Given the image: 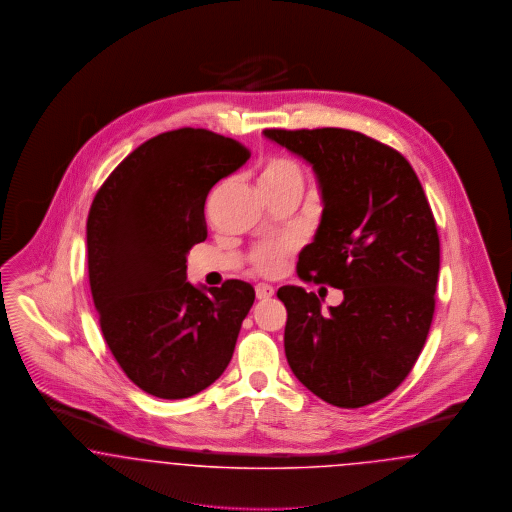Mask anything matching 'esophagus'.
Segmentation results:
<instances>
[{
  "label": "esophagus",
  "mask_w": 512,
  "mask_h": 512,
  "mask_svg": "<svg viewBox=\"0 0 512 512\" xmlns=\"http://www.w3.org/2000/svg\"><path fill=\"white\" fill-rule=\"evenodd\" d=\"M255 293H257V299H268V297L274 295V288L268 286V284H259V286L255 288Z\"/></svg>",
  "instance_id": "34e87169"
}]
</instances>
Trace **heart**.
<instances>
[{
	"instance_id": "obj_1",
	"label": "heart",
	"mask_w": 512,
	"mask_h": 512,
	"mask_svg": "<svg viewBox=\"0 0 512 512\" xmlns=\"http://www.w3.org/2000/svg\"><path fill=\"white\" fill-rule=\"evenodd\" d=\"M257 182H259V188L263 192H267V190L278 188V186L288 184V182H303V174H301L299 165L292 159L272 157V159L263 163ZM286 253H288V247L284 244L263 245L253 255L255 267L259 268L261 272H265V274H272V272H276L278 268L282 267V261H284Z\"/></svg>"
}]
</instances>
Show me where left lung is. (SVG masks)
Wrapping results in <instances>:
<instances>
[{"instance_id":"left-lung-1","label":"left lung","mask_w":512,"mask_h":512,"mask_svg":"<svg viewBox=\"0 0 512 512\" xmlns=\"http://www.w3.org/2000/svg\"><path fill=\"white\" fill-rule=\"evenodd\" d=\"M265 138L317 174L322 217L299 253L305 282L343 290L338 307L282 286L286 359L322 401L359 409L390 395L411 372L434 318L439 238L409 161L390 146L343 128L280 130Z\"/></svg>"}]
</instances>
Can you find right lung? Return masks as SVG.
Returning a JSON list of instances; mask_svg holds the SVG:
<instances>
[{"label": "right lung", "mask_w": 512, "mask_h": 512, "mask_svg": "<svg viewBox=\"0 0 512 512\" xmlns=\"http://www.w3.org/2000/svg\"><path fill=\"white\" fill-rule=\"evenodd\" d=\"M249 149L203 128L163 132L103 182L86 222L99 326L124 374L149 395L184 399L230 363L255 290L186 282V257L207 238L205 199Z\"/></svg>", "instance_id": "obj_1"}]
</instances>
